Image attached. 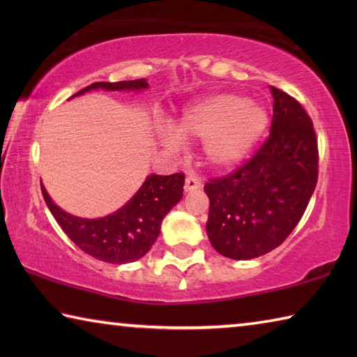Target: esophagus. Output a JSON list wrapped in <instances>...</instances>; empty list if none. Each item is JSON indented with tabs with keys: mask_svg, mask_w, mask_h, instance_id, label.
I'll return each mask as SVG.
<instances>
[{
	"mask_svg": "<svg viewBox=\"0 0 357 357\" xmlns=\"http://www.w3.org/2000/svg\"><path fill=\"white\" fill-rule=\"evenodd\" d=\"M202 185H203L202 181L198 179L197 176H187L185 178V183H184V190L185 192H193V190L200 189Z\"/></svg>",
	"mask_w": 357,
	"mask_h": 357,
	"instance_id": "1",
	"label": "esophagus"
}]
</instances>
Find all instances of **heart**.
<instances>
[{
    "mask_svg": "<svg viewBox=\"0 0 357 357\" xmlns=\"http://www.w3.org/2000/svg\"><path fill=\"white\" fill-rule=\"evenodd\" d=\"M269 114L263 105L245 100L243 96L217 93L193 102L178 123V133L200 140L204 157L214 168H231L244 160L268 128ZM162 142L178 149L176 132L164 130Z\"/></svg>",
    "mask_w": 357,
    "mask_h": 357,
    "instance_id": "1",
    "label": "heart"
}]
</instances>
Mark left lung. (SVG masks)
<instances>
[{
    "label": "left lung",
    "mask_w": 357,
    "mask_h": 357,
    "mask_svg": "<svg viewBox=\"0 0 357 357\" xmlns=\"http://www.w3.org/2000/svg\"><path fill=\"white\" fill-rule=\"evenodd\" d=\"M271 134L238 170L204 184L208 238L220 255L250 259L285 241L317 187L318 142L309 114L291 96L271 86Z\"/></svg>",
    "instance_id": "8db88e82"
}]
</instances>
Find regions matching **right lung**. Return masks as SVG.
Segmentation results:
<instances>
[{"instance_id": "right-lung-1", "label": "right lung", "mask_w": 357, "mask_h": 357, "mask_svg": "<svg viewBox=\"0 0 357 357\" xmlns=\"http://www.w3.org/2000/svg\"><path fill=\"white\" fill-rule=\"evenodd\" d=\"M144 88H148L144 78L116 83L98 82L75 93L72 98L91 89L138 91ZM183 185L184 173H174L170 176L151 174L123 208L100 219H82L64 213L48 197L42 183L40 189L50 213L75 245L100 261L124 264L137 261L149 252L159 238L164 217L183 198Z\"/></svg>"}]
</instances>
